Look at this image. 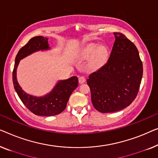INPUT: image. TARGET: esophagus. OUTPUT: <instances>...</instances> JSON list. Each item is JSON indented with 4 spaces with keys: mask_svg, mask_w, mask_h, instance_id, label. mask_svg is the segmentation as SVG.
Wrapping results in <instances>:
<instances>
[{
    "mask_svg": "<svg viewBox=\"0 0 158 158\" xmlns=\"http://www.w3.org/2000/svg\"><path fill=\"white\" fill-rule=\"evenodd\" d=\"M86 81V78L84 77H79V82L80 84H83Z\"/></svg>",
    "mask_w": 158,
    "mask_h": 158,
    "instance_id": "34e87169",
    "label": "esophagus"
}]
</instances>
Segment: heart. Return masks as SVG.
<instances>
[{
    "label": "heart",
    "instance_id": "1",
    "mask_svg": "<svg viewBox=\"0 0 158 158\" xmlns=\"http://www.w3.org/2000/svg\"><path fill=\"white\" fill-rule=\"evenodd\" d=\"M92 56V63L94 66H100L105 61L107 56V49L104 46L97 47L96 44H89L81 51V56L84 59Z\"/></svg>",
    "mask_w": 158,
    "mask_h": 158
}]
</instances>
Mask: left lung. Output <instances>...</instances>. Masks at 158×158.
Masks as SVG:
<instances>
[{
    "label": "left lung",
    "mask_w": 158,
    "mask_h": 158,
    "mask_svg": "<svg viewBox=\"0 0 158 158\" xmlns=\"http://www.w3.org/2000/svg\"><path fill=\"white\" fill-rule=\"evenodd\" d=\"M115 41L108 61L86 80L94 107L102 113L119 111L136 97L143 77V63L134 44L121 33H114Z\"/></svg>",
    "instance_id": "1"
}]
</instances>
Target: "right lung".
<instances>
[{"instance_id":"obj_1","label":"right lung","mask_w":158,"mask_h":158,"mask_svg":"<svg viewBox=\"0 0 158 158\" xmlns=\"http://www.w3.org/2000/svg\"><path fill=\"white\" fill-rule=\"evenodd\" d=\"M48 38L35 36L23 46L15 57L13 72V82L15 92L24 105L31 112L39 116H54L65 110L69 99L75 89L78 86V78L72 77L69 79L59 80L53 89L42 97L33 96L22 89L17 81L16 71L21 59L39 51L50 49Z\"/></svg>"}]
</instances>
